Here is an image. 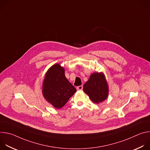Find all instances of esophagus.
Returning <instances> with one entry per match:
<instances>
[{"label":"esophagus","mask_w":150,"mask_h":150,"mask_svg":"<svg viewBox=\"0 0 150 150\" xmlns=\"http://www.w3.org/2000/svg\"><path fill=\"white\" fill-rule=\"evenodd\" d=\"M76 89H77V90H82L83 86L82 85H80V86H78L76 87Z\"/></svg>","instance_id":"obj_1"}]
</instances>
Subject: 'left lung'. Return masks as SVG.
<instances>
[{
  "label": "left lung",
  "mask_w": 150,
  "mask_h": 150,
  "mask_svg": "<svg viewBox=\"0 0 150 150\" xmlns=\"http://www.w3.org/2000/svg\"><path fill=\"white\" fill-rule=\"evenodd\" d=\"M83 90L91 101L97 104L108 98L109 93L108 83L103 73L93 74L84 84Z\"/></svg>",
  "instance_id": "1"
}]
</instances>
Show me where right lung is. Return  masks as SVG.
<instances>
[{"label":"right lung","instance_id":"right-lung-1","mask_svg":"<svg viewBox=\"0 0 150 150\" xmlns=\"http://www.w3.org/2000/svg\"><path fill=\"white\" fill-rule=\"evenodd\" d=\"M42 85L45 98L56 109L62 108L76 91L67 79L63 68L59 64L48 70Z\"/></svg>","mask_w":150,"mask_h":150}]
</instances>
